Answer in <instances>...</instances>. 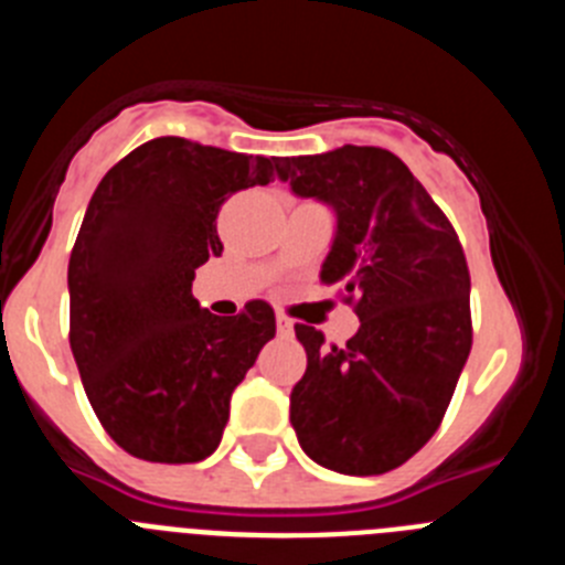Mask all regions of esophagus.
I'll return each instance as SVG.
<instances>
[{
  "mask_svg": "<svg viewBox=\"0 0 565 565\" xmlns=\"http://www.w3.org/2000/svg\"><path fill=\"white\" fill-rule=\"evenodd\" d=\"M277 333L282 339H291L294 337V322L286 317V313H279V317H277Z\"/></svg>",
  "mask_w": 565,
  "mask_h": 565,
  "instance_id": "1",
  "label": "esophagus"
}]
</instances>
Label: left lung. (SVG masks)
I'll list each match as a JSON object with an SVG mask.
<instances>
[{"mask_svg":"<svg viewBox=\"0 0 565 565\" xmlns=\"http://www.w3.org/2000/svg\"><path fill=\"white\" fill-rule=\"evenodd\" d=\"M277 174L337 212L319 279L339 286L362 322L344 348L294 326L308 353L291 391L299 447L333 472L382 476L430 441L472 348L461 239L387 149L344 143L291 158Z\"/></svg>","mask_w":565,"mask_h":565,"instance_id":"left-lung-1","label":"left lung"}]
</instances>
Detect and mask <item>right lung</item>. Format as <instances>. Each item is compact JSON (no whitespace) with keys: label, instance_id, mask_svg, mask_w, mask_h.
Masks as SVG:
<instances>
[{"label":"right lung","instance_id":"right-lung-1","mask_svg":"<svg viewBox=\"0 0 565 565\" xmlns=\"http://www.w3.org/2000/svg\"><path fill=\"white\" fill-rule=\"evenodd\" d=\"M279 158L154 138L98 183L70 254V348L104 430L129 456L194 463L217 450L228 402L277 319L263 299L214 317L194 268L221 257L217 212L274 181Z\"/></svg>","mask_w":565,"mask_h":565}]
</instances>
